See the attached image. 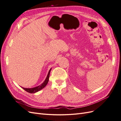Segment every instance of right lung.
<instances>
[{
	"instance_id": "obj_1",
	"label": "right lung",
	"mask_w": 121,
	"mask_h": 121,
	"mask_svg": "<svg viewBox=\"0 0 121 121\" xmlns=\"http://www.w3.org/2000/svg\"><path fill=\"white\" fill-rule=\"evenodd\" d=\"M51 69H52V68H51L49 71L48 73V74H47V76L46 77V78L45 79V80H44V81L41 85H40L38 86H36L33 88H24L22 87V88L24 89L25 91H26L27 92H29V93H34L38 92V91L41 90V89H42L43 88H44L46 85L47 84L48 82L49 81V75H50V72L51 71Z\"/></svg>"
}]
</instances>
